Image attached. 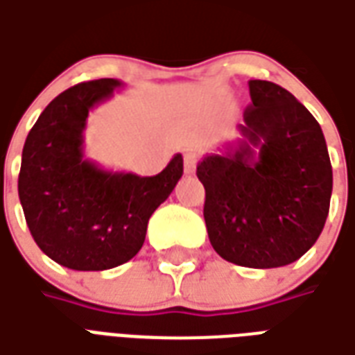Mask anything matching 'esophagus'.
Returning <instances> with one entry per match:
<instances>
[{
  "instance_id": "34e87169",
  "label": "esophagus",
  "mask_w": 355,
  "mask_h": 355,
  "mask_svg": "<svg viewBox=\"0 0 355 355\" xmlns=\"http://www.w3.org/2000/svg\"><path fill=\"white\" fill-rule=\"evenodd\" d=\"M196 163H198V154H196V152H186L184 154L186 175H192L193 171H196Z\"/></svg>"
}]
</instances>
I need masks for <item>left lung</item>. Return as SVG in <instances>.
I'll use <instances>...</instances> for the list:
<instances>
[{
  "mask_svg": "<svg viewBox=\"0 0 355 355\" xmlns=\"http://www.w3.org/2000/svg\"><path fill=\"white\" fill-rule=\"evenodd\" d=\"M241 139L198 163L209 241L224 261L279 268L298 261L325 226L333 192L315 117L272 81L251 80Z\"/></svg>",
  "mask_w": 355,
  "mask_h": 355,
  "instance_id": "left-lung-1",
  "label": "left lung"
}]
</instances>
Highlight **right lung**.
<instances>
[{"label": "right lung", "instance_id": "obj_1", "mask_svg": "<svg viewBox=\"0 0 355 355\" xmlns=\"http://www.w3.org/2000/svg\"><path fill=\"white\" fill-rule=\"evenodd\" d=\"M123 83L102 78L66 89L28 132L19 198L32 238L49 259L81 272L131 261L146 238L148 220L182 177L175 154L155 177L106 171L83 154L89 112Z\"/></svg>", "mask_w": 355, "mask_h": 355}]
</instances>
